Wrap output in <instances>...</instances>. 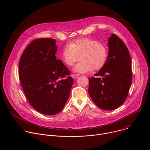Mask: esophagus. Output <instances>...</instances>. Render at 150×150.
Returning <instances> with one entry per match:
<instances>
[{
	"mask_svg": "<svg viewBox=\"0 0 150 150\" xmlns=\"http://www.w3.org/2000/svg\"><path fill=\"white\" fill-rule=\"evenodd\" d=\"M79 76V75H78V74H73L72 75V77L74 78V79H76Z\"/></svg>",
	"mask_w": 150,
	"mask_h": 150,
	"instance_id": "34e87169",
	"label": "esophagus"
}]
</instances>
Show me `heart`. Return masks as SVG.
Masks as SVG:
<instances>
[{"instance_id": "heart-1", "label": "heart", "mask_w": 150, "mask_h": 150, "mask_svg": "<svg viewBox=\"0 0 150 150\" xmlns=\"http://www.w3.org/2000/svg\"><path fill=\"white\" fill-rule=\"evenodd\" d=\"M108 56V49L104 44L86 38L72 42L62 52V60L68 66L71 67L81 59L73 68L74 72L79 74L100 69L105 64Z\"/></svg>"}]
</instances>
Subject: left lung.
I'll return each mask as SVG.
<instances>
[{
  "instance_id": "1",
  "label": "left lung",
  "mask_w": 150,
  "mask_h": 150,
  "mask_svg": "<svg viewBox=\"0 0 150 150\" xmlns=\"http://www.w3.org/2000/svg\"><path fill=\"white\" fill-rule=\"evenodd\" d=\"M109 54L104 66L89 78L88 93L99 108L112 110L126 100L132 82L130 54L122 40L112 34L108 40Z\"/></svg>"
}]
</instances>
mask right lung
I'll use <instances>...</instances> for the list:
<instances>
[{
  "label": "right lung",
  "mask_w": 150,
  "mask_h": 150,
  "mask_svg": "<svg viewBox=\"0 0 150 150\" xmlns=\"http://www.w3.org/2000/svg\"><path fill=\"white\" fill-rule=\"evenodd\" d=\"M57 50L54 39L34 40L24 50L19 64V78L29 103L46 115L62 110L74 83L68 69L56 59Z\"/></svg>",
  "instance_id": "obj_1"
}]
</instances>
